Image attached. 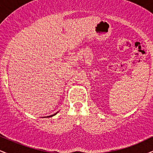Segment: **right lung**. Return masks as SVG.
<instances>
[{"mask_svg":"<svg viewBox=\"0 0 153 153\" xmlns=\"http://www.w3.org/2000/svg\"><path fill=\"white\" fill-rule=\"evenodd\" d=\"M57 113H56V114H57ZM56 114H53V115H51V116H50V117H52V116H54Z\"/></svg>","mask_w":153,"mask_h":153,"instance_id":"add662e5","label":"right lung"}]
</instances>
